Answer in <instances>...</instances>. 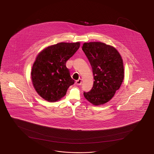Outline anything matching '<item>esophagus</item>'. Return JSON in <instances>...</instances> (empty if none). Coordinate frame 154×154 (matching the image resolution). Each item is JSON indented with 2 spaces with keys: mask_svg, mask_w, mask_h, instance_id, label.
<instances>
[{
  "mask_svg": "<svg viewBox=\"0 0 154 154\" xmlns=\"http://www.w3.org/2000/svg\"><path fill=\"white\" fill-rule=\"evenodd\" d=\"M81 83H82V80H81V79H79V80H77L75 81V84L77 85H81Z\"/></svg>",
  "mask_w": 154,
  "mask_h": 154,
  "instance_id": "obj_1",
  "label": "esophagus"
}]
</instances>
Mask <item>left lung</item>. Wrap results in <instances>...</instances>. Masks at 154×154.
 <instances>
[{
	"instance_id": "8db88e82",
	"label": "left lung",
	"mask_w": 154,
	"mask_h": 154,
	"mask_svg": "<svg viewBox=\"0 0 154 154\" xmlns=\"http://www.w3.org/2000/svg\"><path fill=\"white\" fill-rule=\"evenodd\" d=\"M82 51L89 60L94 75L92 89L84 92L94 105L110 101L122 84L124 69L122 57L116 48L103 42H85Z\"/></svg>"
}]
</instances>
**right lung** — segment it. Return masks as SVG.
<instances>
[{
    "label": "right lung",
    "mask_w": 154,
    "mask_h": 154,
    "mask_svg": "<svg viewBox=\"0 0 154 154\" xmlns=\"http://www.w3.org/2000/svg\"><path fill=\"white\" fill-rule=\"evenodd\" d=\"M79 42H60L44 49L32 66L33 85L39 96L49 102L60 100L74 84L66 63L80 48Z\"/></svg>",
    "instance_id": "right-lung-1"
}]
</instances>
